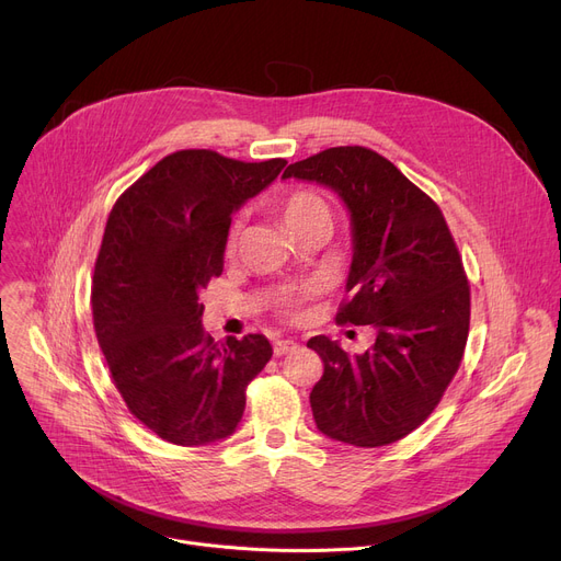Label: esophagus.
<instances>
[{"mask_svg":"<svg viewBox=\"0 0 561 561\" xmlns=\"http://www.w3.org/2000/svg\"><path fill=\"white\" fill-rule=\"evenodd\" d=\"M296 347H298V343H296V341H290V339H277V341L273 343V350H275V355H277V357L288 355V352H293Z\"/></svg>","mask_w":561,"mask_h":561,"instance_id":"34e87169","label":"esophagus"}]
</instances>
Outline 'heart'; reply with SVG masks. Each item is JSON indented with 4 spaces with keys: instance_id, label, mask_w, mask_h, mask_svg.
<instances>
[{
    "instance_id": "heart-1",
    "label": "heart",
    "mask_w": 561,
    "mask_h": 561,
    "mask_svg": "<svg viewBox=\"0 0 561 561\" xmlns=\"http://www.w3.org/2000/svg\"><path fill=\"white\" fill-rule=\"evenodd\" d=\"M282 216L286 220V225L293 227H302L309 222H318V220H325L332 222V211H330V204L328 199L322 197L316 191H296L290 193L284 204H282ZM239 233H241V220H233L229 231H227V243L233 248L236 241H239ZM286 307H296L298 298H286L284 300Z\"/></svg>"
}]
</instances>
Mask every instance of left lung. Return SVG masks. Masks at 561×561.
I'll use <instances>...</instances> for the list:
<instances>
[{"label":"left lung","instance_id":"obj_1","mask_svg":"<svg viewBox=\"0 0 561 561\" xmlns=\"http://www.w3.org/2000/svg\"><path fill=\"white\" fill-rule=\"evenodd\" d=\"M288 176L330 186L350 209L355 254L336 322L377 334L355 357L309 339L325 366L309 396L316 425L350 446L396 444L432 414L463 357L470 286L457 243L438 204L368 147H330Z\"/></svg>","mask_w":561,"mask_h":561}]
</instances>
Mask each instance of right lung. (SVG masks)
Here are the masks:
<instances>
[{
    "label": "right lung",
    "mask_w": 561,
    "mask_h": 561,
    "mask_svg": "<svg viewBox=\"0 0 561 561\" xmlns=\"http://www.w3.org/2000/svg\"><path fill=\"white\" fill-rule=\"evenodd\" d=\"M284 165L180 150L108 214L91 286L98 343L127 409L174 446L229 436L248 385L273 357L263 334L216 343L202 328L199 293L222 273L231 214Z\"/></svg>",
    "instance_id": "obj_1"
}]
</instances>
